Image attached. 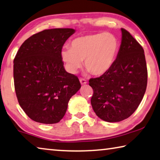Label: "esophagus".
<instances>
[{
    "instance_id": "34e87169",
    "label": "esophagus",
    "mask_w": 160,
    "mask_h": 160,
    "mask_svg": "<svg viewBox=\"0 0 160 160\" xmlns=\"http://www.w3.org/2000/svg\"><path fill=\"white\" fill-rule=\"evenodd\" d=\"M80 82L81 83V85H85L86 83H87V81H86V80L83 79V78H80Z\"/></svg>"
}]
</instances>
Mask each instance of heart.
I'll list each match as a JSON object with an SVG mask.
<instances>
[{
    "instance_id": "obj_1",
    "label": "heart",
    "mask_w": 160,
    "mask_h": 160,
    "mask_svg": "<svg viewBox=\"0 0 160 160\" xmlns=\"http://www.w3.org/2000/svg\"><path fill=\"white\" fill-rule=\"evenodd\" d=\"M120 50V42L110 32L86 35L76 38L70 42V48L61 50V58L67 70L75 73L82 65L88 72L102 75L109 71L115 62Z\"/></svg>"
}]
</instances>
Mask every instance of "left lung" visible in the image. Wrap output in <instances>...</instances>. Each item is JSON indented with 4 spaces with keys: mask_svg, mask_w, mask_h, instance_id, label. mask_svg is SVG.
<instances>
[{
    "mask_svg": "<svg viewBox=\"0 0 160 160\" xmlns=\"http://www.w3.org/2000/svg\"><path fill=\"white\" fill-rule=\"evenodd\" d=\"M122 40L112 67L99 78H91V105L102 120L117 122L128 118L145 93L148 69L142 47L128 30L121 28Z\"/></svg>",
    "mask_w": 160,
    "mask_h": 160,
    "instance_id": "1",
    "label": "left lung"
}]
</instances>
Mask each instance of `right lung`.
<instances>
[{
  "label": "right lung",
  "instance_id": "add662e5",
  "mask_svg": "<svg viewBox=\"0 0 160 160\" xmlns=\"http://www.w3.org/2000/svg\"><path fill=\"white\" fill-rule=\"evenodd\" d=\"M75 30L54 28L32 35L20 47L13 60V78L19 105L37 122L55 124L81 85L65 70L61 50Z\"/></svg>",
  "mask_w": 160,
  "mask_h": 160
}]
</instances>
